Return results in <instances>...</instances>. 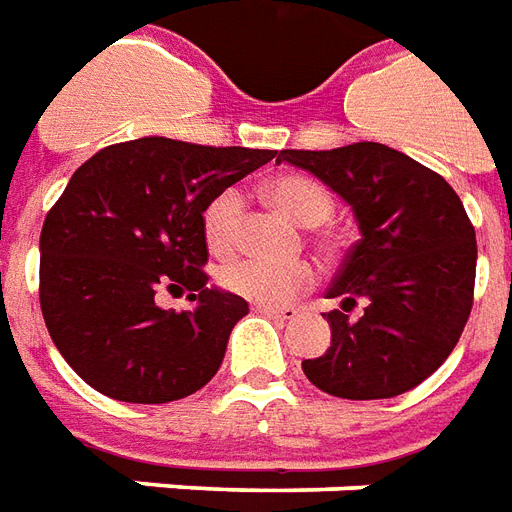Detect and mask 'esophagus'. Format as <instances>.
I'll return each instance as SVG.
<instances>
[{
    "mask_svg": "<svg viewBox=\"0 0 512 512\" xmlns=\"http://www.w3.org/2000/svg\"><path fill=\"white\" fill-rule=\"evenodd\" d=\"M255 312L260 315H268V318H279V321H290L296 318V307L293 304H282V307H271V304H255Z\"/></svg>",
    "mask_w": 512,
    "mask_h": 512,
    "instance_id": "34e87169",
    "label": "esophagus"
}]
</instances>
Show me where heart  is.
Listing matches in <instances>:
<instances>
[{
    "instance_id": "1",
    "label": "heart",
    "mask_w": 512,
    "mask_h": 512,
    "mask_svg": "<svg viewBox=\"0 0 512 512\" xmlns=\"http://www.w3.org/2000/svg\"><path fill=\"white\" fill-rule=\"evenodd\" d=\"M268 200L304 227H318L332 216V197L310 178H277L268 183ZM246 200L238 189H222L202 211V238L213 255H230L238 246ZM224 288L255 304H282L312 282L307 263H274L260 257L233 260L219 271Z\"/></svg>"
}]
</instances>
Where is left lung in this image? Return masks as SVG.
Returning a JSON list of instances; mask_svg holds the SVG:
<instances>
[{
	"label": "left lung",
	"mask_w": 512,
	"mask_h": 512,
	"mask_svg": "<svg viewBox=\"0 0 512 512\" xmlns=\"http://www.w3.org/2000/svg\"><path fill=\"white\" fill-rule=\"evenodd\" d=\"M343 197L359 224L326 299L332 345L301 370L334 397L403 395L436 373L469 321L477 241L461 197L433 169L378 142L334 150H282ZM356 303L366 307L350 318Z\"/></svg>",
	"instance_id": "8db88e82"
}]
</instances>
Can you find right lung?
<instances>
[{
    "instance_id": "add662e5",
    "label": "right lung",
    "mask_w": 512,
    "mask_h": 512,
    "mask_svg": "<svg viewBox=\"0 0 512 512\" xmlns=\"http://www.w3.org/2000/svg\"><path fill=\"white\" fill-rule=\"evenodd\" d=\"M277 150L142 136L73 172L40 233V310L76 376L123 403L194 395L222 365L241 296L208 285L202 211ZM161 289L191 311H161Z\"/></svg>"
}]
</instances>
